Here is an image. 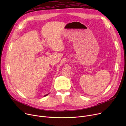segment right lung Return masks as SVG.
<instances>
[{
  "label": "right lung",
  "instance_id": "right-lung-1",
  "mask_svg": "<svg viewBox=\"0 0 126 126\" xmlns=\"http://www.w3.org/2000/svg\"><path fill=\"white\" fill-rule=\"evenodd\" d=\"M48 94H46V95H44V96H46V95H47Z\"/></svg>",
  "mask_w": 126,
  "mask_h": 126
}]
</instances>
